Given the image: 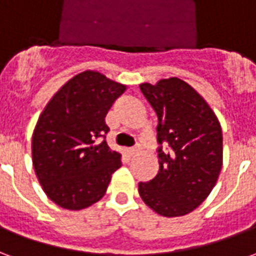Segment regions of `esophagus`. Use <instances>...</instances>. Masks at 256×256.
I'll return each mask as SVG.
<instances>
[{
  "label": "esophagus",
  "instance_id": "1",
  "mask_svg": "<svg viewBox=\"0 0 256 256\" xmlns=\"http://www.w3.org/2000/svg\"><path fill=\"white\" fill-rule=\"evenodd\" d=\"M138 150H140L138 146H134V148H128V156H136L137 154H138Z\"/></svg>",
  "mask_w": 256,
  "mask_h": 256
}]
</instances>
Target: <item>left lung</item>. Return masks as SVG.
I'll list each match as a JSON object with an SVG mask.
<instances>
[{"label":"left lung","mask_w":256,"mask_h":256,"mask_svg":"<svg viewBox=\"0 0 256 256\" xmlns=\"http://www.w3.org/2000/svg\"><path fill=\"white\" fill-rule=\"evenodd\" d=\"M140 89L158 115L159 172L138 184L144 203L163 216H182L198 207L222 167V128L202 96L180 78ZM168 146L162 150V144Z\"/></svg>","instance_id":"left-lung-1"}]
</instances>
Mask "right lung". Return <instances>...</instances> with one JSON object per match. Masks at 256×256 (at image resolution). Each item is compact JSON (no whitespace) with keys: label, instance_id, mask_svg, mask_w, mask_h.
I'll list each match as a JSON object with an SVG mask.
<instances>
[{"label":"right lung","instance_id":"1","mask_svg":"<svg viewBox=\"0 0 256 256\" xmlns=\"http://www.w3.org/2000/svg\"><path fill=\"white\" fill-rule=\"evenodd\" d=\"M124 90L102 74L84 71L42 111L32 134V164L44 192L60 207L86 208L106 194L122 164L120 154L106 145V115Z\"/></svg>","mask_w":256,"mask_h":256}]
</instances>
